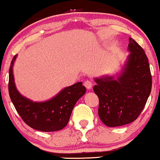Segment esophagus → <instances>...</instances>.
<instances>
[{
	"mask_svg": "<svg viewBox=\"0 0 160 160\" xmlns=\"http://www.w3.org/2000/svg\"><path fill=\"white\" fill-rule=\"evenodd\" d=\"M84 86L87 89H90L92 86V82L89 80H86V81H84Z\"/></svg>",
	"mask_w": 160,
	"mask_h": 160,
	"instance_id": "34e87169",
	"label": "esophagus"
}]
</instances>
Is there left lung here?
Masks as SVG:
<instances>
[{"instance_id":"8db88e82","label":"left lung","mask_w":160,"mask_h":160,"mask_svg":"<svg viewBox=\"0 0 160 160\" xmlns=\"http://www.w3.org/2000/svg\"><path fill=\"white\" fill-rule=\"evenodd\" d=\"M130 54L123 72L117 78L95 79L93 90L99 100L98 116L109 127L131 123L141 114L152 88L149 62L144 49L129 38Z\"/></svg>"}]
</instances>
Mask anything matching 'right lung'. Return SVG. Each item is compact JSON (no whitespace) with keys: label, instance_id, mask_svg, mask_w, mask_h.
<instances>
[{"label":"right lung","instance_id":"obj_1","mask_svg":"<svg viewBox=\"0 0 160 160\" xmlns=\"http://www.w3.org/2000/svg\"><path fill=\"white\" fill-rule=\"evenodd\" d=\"M11 62L9 71L8 89L11 101L22 120L28 126L41 132L61 130L67 126L73 108L78 99L86 93L82 82L66 87L56 97L45 102H33L19 94L14 82Z\"/></svg>","mask_w":160,"mask_h":160}]
</instances>
